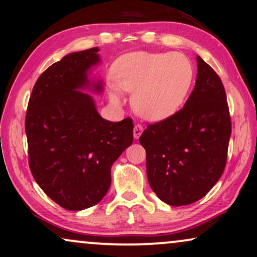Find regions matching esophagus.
Here are the masks:
<instances>
[{
	"label": "esophagus",
	"instance_id": "34e87169",
	"mask_svg": "<svg viewBox=\"0 0 257 257\" xmlns=\"http://www.w3.org/2000/svg\"><path fill=\"white\" fill-rule=\"evenodd\" d=\"M134 138L135 139H139L140 136H141V134L143 133V126L141 124H135L134 126Z\"/></svg>",
	"mask_w": 257,
	"mask_h": 257
}]
</instances>
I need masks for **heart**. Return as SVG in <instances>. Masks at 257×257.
I'll return each mask as SVG.
<instances>
[{
  "label": "heart",
  "mask_w": 257,
  "mask_h": 257,
  "mask_svg": "<svg viewBox=\"0 0 257 257\" xmlns=\"http://www.w3.org/2000/svg\"><path fill=\"white\" fill-rule=\"evenodd\" d=\"M193 67L181 53L135 51L123 55L112 67L116 87L111 101H121L117 88L134 91L135 111L148 121H162L179 110L193 82Z\"/></svg>",
  "instance_id": "1"
}]
</instances>
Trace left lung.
<instances>
[{
	"instance_id": "obj_1",
	"label": "left lung",
	"mask_w": 257,
	"mask_h": 257,
	"mask_svg": "<svg viewBox=\"0 0 257 257\" xmlns=\"http://www.w3.org/2000/svg\"><path fill=\"white\" fill-rule=\"evenodd\" d=\"M194 90L182 109L147 125L148 182L160 200L187 206L202 198L223 173L231 121L221 78L200 56Z\"/></svg>"
}]
</instances>
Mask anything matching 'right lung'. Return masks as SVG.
Wrapping results in <instances>:
<instances>
[{
	"label": "right lung",
	"mask_w": 257,
	"mask_h": 257,
	"mask_svg": "<svg viewBox=\"0 0 257 257\" xmlns=\"http://www.w3.org/2000/svg\"><path fill=\"white\" fill-rule=\"evenodd\" d=\"M98 48L68 54L41 74L26 114L32 174L44 193L67 210L100 202L110 187L112 163L133 143V119L101 117L90 95L87 71L98 63Z\"/></svg>",
	"instance_id": "add662e5"
}]
</instances>
